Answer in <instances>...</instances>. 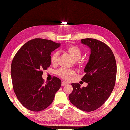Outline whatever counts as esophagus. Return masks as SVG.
<instances>
[{
	"mask_svg": "<svg viewBox=\"0 0 130 130\" xmlns=\"http://www.w3.org/2000/svg\"><path fill=\"white\" fill-rule=\"evenodd\" d=\"M67 84H68V83H67L66 82L63 81V82H62V84H61V85H62V86H65V85H66Z\"/></svg>",
	"mask_w": 130,
	"mask_h": 130,
	"instance_id": "esophagus-1",
	"label": "esophagus"
}]
</instances>
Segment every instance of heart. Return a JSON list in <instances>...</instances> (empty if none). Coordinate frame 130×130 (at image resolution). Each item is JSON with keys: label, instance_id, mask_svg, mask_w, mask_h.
<instances>
[{"label": "heart", "instance_id": "obj_1", "mask_svg": "<svg viewBox=\"0 0 130 130\" xmlns=\"http://www.w3.org/2000/svg\"><path fill=\"white\" fill-rule=\"evenodd\" d=\"M66 50L75 60V63L78 66H81L84 63V61L80 59L82 55L81 50L79 47L75 45H69L66 48ZM59 53L58 52H54L51 57V62L53 64L57 63ZM56 74L58 76L66 80L70 79V77L75 74V72L73 69H66L61 68L56 71Z\"/></svg>", "mask_w": 130, "mask_h": 130}]
</instances>
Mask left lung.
<instances>
[{"label":"left lung","mask_w":130,"mask_h":130,"mask_svg":"<svg viewBox=\"0 0 130 130\" xmlns=\"http://www.w3.org/2000/svg\"><path fill=\"white\" fill-rule=\"evenodd\" d=\"M81 43L91 50L81 78L88 85L81 88L78 83L72 84L73 92L69 99L78 109L92 112L100 107L111 95L116 84L117 64L112 50L105 43L93 38L82 39Z\"/></svg>","instance_id":"8db88e82"}]
</instances>
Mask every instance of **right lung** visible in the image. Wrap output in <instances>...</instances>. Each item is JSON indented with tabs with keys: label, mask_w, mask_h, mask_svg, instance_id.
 Returning a JSON list of instances; mask_svg holds the SVG:
<instances>
[{
	"label": "right lung",
	"mask_w": 130,
	"mask_h": 130,
	"mask_svg": "<svg viewBox=\"0 0 130 130\" xmlns=\"http://www.w3.org/2000/svg\"><path fill=\"white\" fill-rule=\"evenodd\" d=\"M60 44L40 38L23 45L14 55L11 75L13 90L19 102L27 109L39 112L52 103L61 86L55 76L44 82L43 70L51 64V53Z\"/></svg>",
	"instance_id": "1"
}]
</instances>
